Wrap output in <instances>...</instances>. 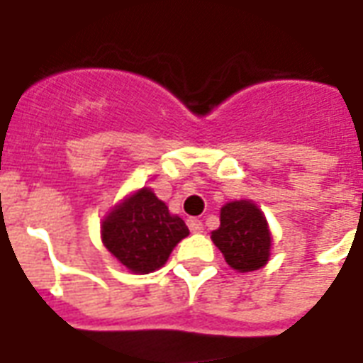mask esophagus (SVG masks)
Listing matches in <instances>:
<instances>
[{"instance_id":"obj_1","label":"esophagus","mask_w":363,"mask_h":363,"mask_svg":"<svg viewBox=\"0 0 363 363\" xmlns=\"http://www.w3.org/2000/svg\"><path fill=\"white\" fill-rule=\"evenodd\" d=\"M189 227L192 233H203V223L202 219H198V217H190Z\"/></svg>"}]
</instances>
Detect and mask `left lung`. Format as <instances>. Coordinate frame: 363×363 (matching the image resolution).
Here are the masks:
<instances>
[{
	"label": "left lung",
	"instance_id": "8db88e82",
	"mask_svg": "<svg viewBox=\"0 0 363 363\" xmlns=\"http://www.w3.org/2000/svg\"><path fill=\"white\" fill-rule=\"evenodd\" d=\"M219 229L211 240L221 250L225 262L238 273H250L264 267L271 257L269 223L264 211L252 200H235L221 208Z\"/></svg>",
	"mask_w": 363,
	"mask_h": 363
}]
</instances>
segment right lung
<instances>
[{
    "label": "right lung",
    "mask_w": 363,
    "mask_h": 363,
    "mask_svg": "<svg viewBox=\"0 0 363 363\" xmlns=\"http://www.w3.org/2000/svg\"><path fill=\"white\" fill-rule=\"evenodd\" d=\"M186 223L169 211L150 186L127 194L101 219V242L130 273L146 275L167 264L182 238Z\"/></svg>",
    "instance_id": "1"
}]
</instances>
